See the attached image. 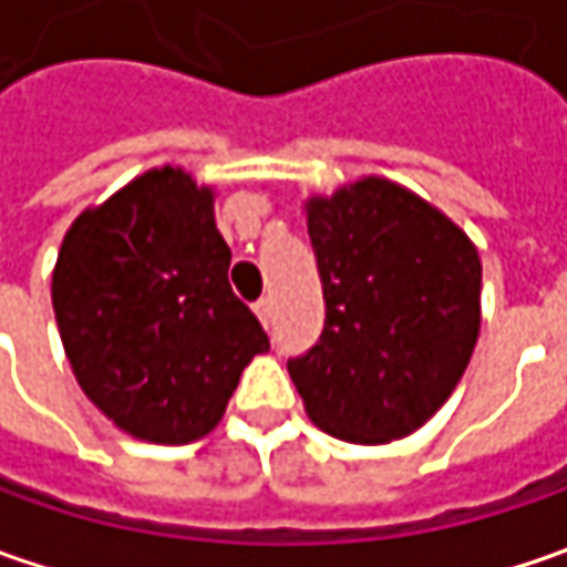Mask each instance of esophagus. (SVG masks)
I'll list each match as a JSON object with an SVG mask.
<instances>
[{
  "instance_id": "34e87169",
  "label": "esophagus",
  "mask_w": 567,
  "mask_h": 567,
  "mask_svg": "<svg viewBox=\"0 0 567 567\" xmlns=\"http://www.w3.org/2000/svg\"><path fill=\"white\" fill-rule=\"evenodd\" d=\"M255 316L261 318V324L268 328V324H271V299H258V302H255Z\"/></svg>"
}]
</instances>
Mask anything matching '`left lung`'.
Segmentation results:
<instances>
[{"label":"left lung","mask_w":567,"mask_h":567,"mask_svg":"<svg viewBox=\"0 0 567 567\" xmlns=\"http://www.w3.org/2000/svg\"><path fill=\"white\" fill-rule=\"evenodd\" d=\"M306 210L324 328L287 360L290 379L328 435L403 439L451 398L473 357L480 255L445 214L375 176Z\"/></svg>","instance_id":"left-lung-1"}]
</instances>
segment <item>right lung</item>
Here are the masks:
<instances>
[{"instance_id":"right-lung-1","label":"right lung","mask_w":567,"mask_h":567,"mask_svg":"<svg viewBox=\"0 0 567 567\" xmlns=\"http://www.w3.org/2000/svg\"><path fill=\"white\" fill-rule=\"evenodd\" d=\"M210 188L151 169L84 210L59 251L53 309L78 384L128 435L188 445L220 423L271 340L227 280Z\"/></svg>"}]
</instances>
